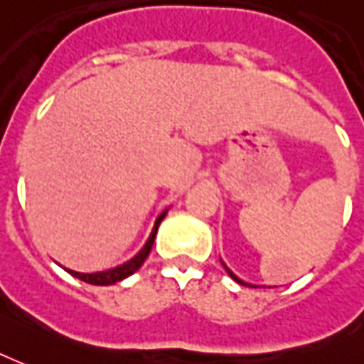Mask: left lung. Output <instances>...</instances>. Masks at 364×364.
<instances>
[{
	"label": "left lung",
	"mask_w": 364,
	"mask_h": 364,
	"mask_svg": "<svg viewBox=\"0 0 364 364\" xmlns=\"http://www.w3.org/2000/svg\"><path fill=\"white\" fill-rule=\"evenodd\" d=\"M223 266H225V264H223ZM225 270H228V274H230V276H231V278H233V279H235V282H237V284H243V285H245V282H241V279H239V278H237V276H235V274H233V272H231V270H230V268H228V266H225Z\"/></svg>",
	"instance_id": "left-lung-1"
}]
</instances>
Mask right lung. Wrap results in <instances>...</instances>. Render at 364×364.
Masks as SVG:
<instances>
[{
	"label": "right lung",
	"mask_w": 364,
	"mask_h": 364,
	"mask_svg": "<svg viewBox=\"0 0 364 364\" xmlns=\"http://www.w3.org/2000/svg\"><path fill=\"white\" fill-rule=\"evenodd\" d=\"M166 214H168V210H164L160 216H158V220H156L154 223V230H152V233H150V237H148L146 245L142 247V250L136 255L134 258H131L129 262H125V264L117 266V268H114V270H106V272H96V274H80V272H73V270H67L71 276H75V278L82 279V282H86V284H92V285H112L115 284V282H121V279H125L127 276H131V274H134V272L139 270L142 266V262L146 260L148 252L152 250V245H154V237H156V231H158V225H160V222L166 218Z\"/></svg>",
	"instance_id": "right-lung-1"
}]
</instances>
